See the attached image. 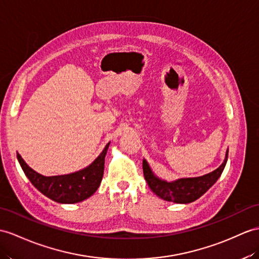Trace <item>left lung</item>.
<instances>
[{
    "label": "left lung",
    "mask_w": 259,
    "mask_h": 259,
    "mask_svg": "<svg viewBox=\"0 0 259 259\" xmlns=\"http://www.w3.org/2000/svg\"><path fill=\"white\" fill-rule=\"evenodd\" d=\"M228 156L229 149L226 150L222 165L210 174L193 178H179L174 181H167L159 178L158 176L153 172L147 160L143 159L144 177L151 191L158 195L159 198L175 203H191L199 199L201 195H203L221 177L226 161H228Z\"/></svg>",
    "instance_id": "1"
}]
</instances>
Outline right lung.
<instances>
[{
	"instance_id": "right-lung-1",
	"label": "right lung",
	"mask_w": 259,
	"mask_h": 259,
	"mask_svg": "<svg viewBox=\"0 0 259 259\" xmlns=\"http://www.w3.org/2000/svg\"><path fill=\"white\" fill-rule=\"evenodd\" d=\"M110 143L105 145L101 153L89 166L68 175L42 176L31 169L20 154L17 160L24 174L37 190L55 202L72 204L81 202L98 190L104 172V158Z\"/></svg>"
}]
</instances>
